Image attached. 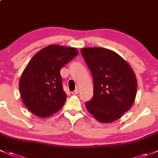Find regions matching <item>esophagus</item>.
Listing matches in <instances>:
<instances>
[{
  "label": "esophagus",
  "mask_w": 158,
  "mask_h": 158,
  "mask_svg": "<svg viewBox=\"0 0 158 158\" xmlns=\"http://www.w3.org/2000/svg\"><path fill=\"white\" fill-rule=\"evenodd\" d=\"M79 89L77 88V89H76V90L73 91V92H72V94H79Z\"/></svg>",
  "instance_id": "1"
}]
</instances>
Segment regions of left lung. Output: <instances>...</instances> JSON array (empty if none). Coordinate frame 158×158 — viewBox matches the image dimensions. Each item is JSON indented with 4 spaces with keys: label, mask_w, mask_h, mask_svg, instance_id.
Listing matches in <instances>:
<instances>
[{
    "label": "left lung",
    "mask_w": 158,
    "mask_h": 158,
    "mask_svg": "<svg viewBox=\"0 0 158 158\" xmlns=\"http://www.w3.org/2000/svg\"><path fill=\"white\" fill-rule=\"evenodd\" d=\"M81 54L93 78V98L86 108L101 123L118 119L131 108L137 92L132 68L119 54L103 48H85Z\"/></svg>",
    "instance_id": "8db88e82"
}]
</instances>
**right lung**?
Returning a JSON list of instances; mask_svg holds the SVG:
<instances>
[{
    "label": "right lung",
    "instance_id": "add662e5",
    "mask_svg": "<svg viewBox=\"0 0 158 158\" xmlns=\"http://www.w3.org/2000/svg\"><path fill=\"white\" fill-rule=\"evenodd\" d=\"M78 54L74 48L47 46L34 56L19 80L22 100L39 117H48L60 110L66 100L60 69Z\"/></svg>",
    "mask_w": 158,
    "mask_h": 158
}]
</instances>
